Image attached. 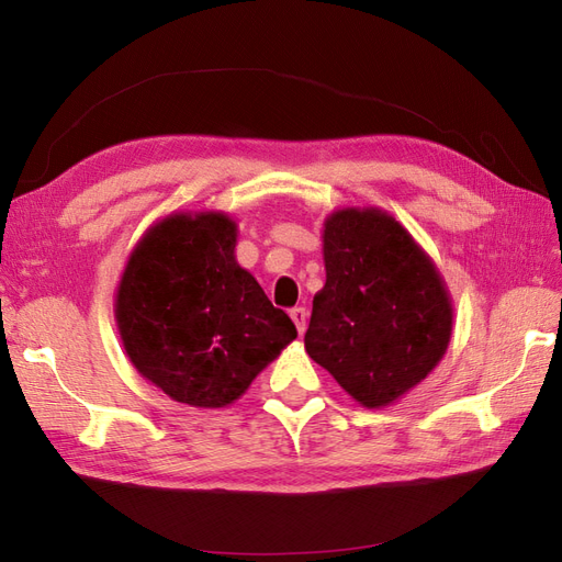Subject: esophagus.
Segmentation results:
<instances>
[{
    "label": "esophagus",
    "mask_w": 562,
    "mask_h": 562,
    "mask_svg": "<svg viewBox=\"0 0 562 562\" xmlns=\"http://www.w3.org/2000/svg\"><path fill=\"white\" fill-rule=\"evenodd\" d=\"M307 310L304 307H295V310H291V318H293V323H295V328H297V333L302 335L304 333V328H307Z\"/></svg>",
    "instance_id": "1"
}]
</instances>
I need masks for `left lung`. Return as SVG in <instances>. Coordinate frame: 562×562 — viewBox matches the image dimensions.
<instances>
[{
  "mask_svg": "<svg viewBox=\"0 0 562 562\" xmlns=\"http://www.w3.org/2000/svg\"><path fill=\"white\" fill-rule=\"evenodd\" d=\"M326 285L304 349L351 398L384 407L443 359L452 302L436 265L396 217L342 209L323 225Z\"/></svg>",
  "mask_w": 562,
  "mask_h": 562,
  "instance_id": "1",
  "label": "left lung"
}]
</instances>
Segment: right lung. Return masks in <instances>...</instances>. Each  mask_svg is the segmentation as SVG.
<instances>
[{
	"mask_svg": "<svg viewBox=\"0 0 562 562\" xmlns=\"http://www.w3.org/2000/svg\"><path fill=\"white\" fill-rule=\"evenodd\" d=\"M225 213H173L145 232L116 288L114 316L131 363L166 396L225 407L297 337L234 258Z\"/></svg>",
	"mask_w": 562,
	"mask_h": 562,
	"instance_id": "add662e5",
	"label": "right lung"
}]
</instances>
